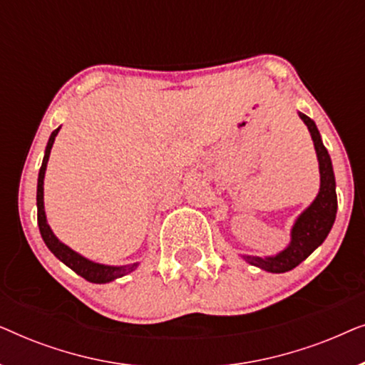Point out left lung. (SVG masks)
<instances>
[{
    "label": "left lung",
    "instance_id": "1",
    "mask_svg": "<svg viewBox=\"0 0 365 365\" xmlns=\"http://www.w3.org/2000/svg\"><path fill=\"white\" fill-rule=\"evenodd\" d=\"M299 118L306 124L311 133L314 149H316L319 161V174H321V187L311 206H307L299 214L291 229V242L286 249L277 252L276 256H247L242 254V259L251 266H256L262 271L281 274L297 267L299 264L311 256L331 232L337 214V194L336 178H334L332 161L327 149L324 148L321 133L316 123L304 113H299Z\"/></svg>",
    "mask_w": 365,
    "mask_h": 365
}]
</instances>
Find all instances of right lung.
Segmentation results:
<instances>
[{"label": "right lung", "instance_id": "1", "mask_svg": "<svg viewBox=\"0 0 365 365\" xmlns=\"http://www.w3.org/2000/svg\"><path fill=\"white\" fill-rule=\"evenodd\" d=\"M59 129H61V126H59L58 129H54V131L51 133V136H49L46 149H44L41 169H39V174H38L36 206H38L39 232H41L43 241L48 246L49 251H51L63 264H66L69 269H73L78 276H81L86 279V281L94 282V284L111 282V281H114V279H119V277L126 276V274H129V272H133L134 269L139 266V262L126 264V266H106V264L94 262V261H91V259L81 256V254L73 251L71 247L59 241V239L54 236V232L51 231V227H49V224H48L46 212H44V187H43L44 186V174H46L48 159H49V154H51L53 143L58 136Z\"/></svg>", "mask_w": 365, "mask_h": 365}]
</instances>
